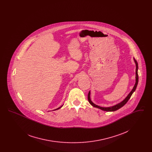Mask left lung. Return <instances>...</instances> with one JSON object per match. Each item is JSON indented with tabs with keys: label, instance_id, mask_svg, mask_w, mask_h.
<instances>
[{
	"label": "left lung",
	"instance_id": "1",
	"mask_svg": "<svg viewBox=\"0 0 152 152\" xmlns=\"http://www.w3.org/2000/svg\"><path fill=\"white\" fill-rule=\"evenodd\" d=\"M134 61L136 64V83L134 86V87L133 88L132 90L130 91V93L128 94V95L125 97V99L123 100V101L120 102V103H118L117 104H116L115 105H113V106H112V107H100L99 105H96L95 104H94L92 101H91V97H90V95H91V92L90 91L89 92L88 94V100L89 102L91 104V105H92L95 108H97L100 109L102 110H104V111H107V112H113V111H116L117 110L119 109L120 108H121V107H123V106L128 101V100H129V99L131 97V96L133 94V93L136 91V89L137 88V86L138 82V63L137 62V61L135 60V58H134Z\"/></svg>",
	"mask_w": 152,
	"mask_h": 152
}]
</instances>
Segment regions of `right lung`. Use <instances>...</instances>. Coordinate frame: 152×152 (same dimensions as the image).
I'll list each match as a JSON object with an SVG mask.
<instances>
[{"label": "right lung", "mask_w": 152, "mask_h": 152, "mask_svg": "<svg viewBox=\"0 0 152 152\" xmlns=\"http://www.w3.org/2000/svg\"><path fill=\"white\" fill-rule=\"evenodd\" d=\"M63 107V105H62V106H61V107H58V108L56 109H55V110H58V109H60V108H61V107Z\"/></svg>", "instance_id": "right-lung-1"}]
</instances>
